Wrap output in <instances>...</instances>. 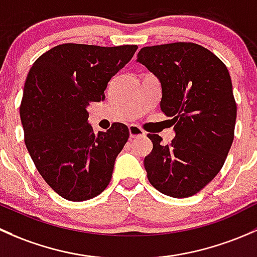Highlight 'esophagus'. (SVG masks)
Returning <instances> with one entry per match:
<instances>
[{
	"label": "esophagus",
	"instance_id": "1",
	"mask_svg": "<svg viewBox=\"0 0 257 257\" xmlns=\"http://www.w3.org/2000/svg\"><path fill=\"white\" fill-rule=\"evenodd\" d=\"M128 131H130V137H131V139H135V137H140V136H145V132L136 125L130 126Z\"/></svg>",
	"mask_w": 257,
	"mask_h": 257
}]
</instances>
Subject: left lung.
I'll use <instances>...</instances> for the list:
<instances>
[{
    "instance_id": "1",
    "label": "left lung",
    "mask_w": 257,
    "mask_h": 257,
    "mask_svg": "<svg viewBox=\"0 0 257 257\" xmlns=\"http://www.w3.org/2000/svg\"><path fill=\"white\" fill-rule=\"evenodd\" d=\"M137 62L160 79L161 110L176 131L165 146L161 136L147 135L153 144L144 161L148 181L169 197L194 195L219 173L234 141L236 102L229 71L210 50L187 42L145 47Z\"/></svg>"
}]
</instances>
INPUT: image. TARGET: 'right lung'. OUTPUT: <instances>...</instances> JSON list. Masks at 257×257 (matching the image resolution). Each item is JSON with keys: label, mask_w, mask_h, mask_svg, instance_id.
<instances>
[{"label": "right lung", "mask_w": 257, "mask_h": 257, "mask_svg": "<svg viewBox=\"0 0 257 257\" xmlns=\"http://www.w3.org/2000/svg\"><path fill=\"white\" fill-rule=\"evenodd\" d=\"M136 50L65 43L32 65L20 106L25 144L39 174L64 199H91L109 186L130 132L115 122L94 134L86 106L105 100L110 79Z\"/></svg>", "instance_id": "right-lung-1"}]
</instances>
